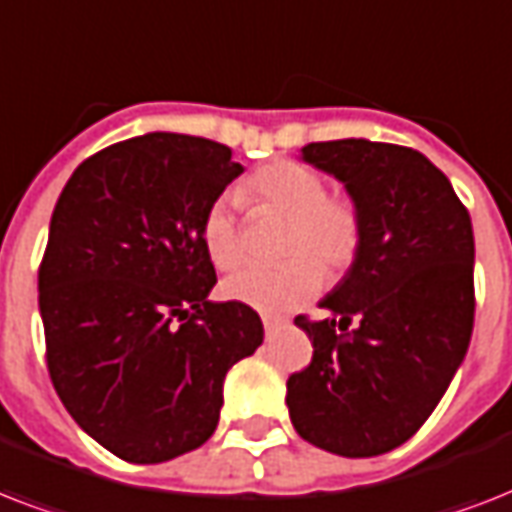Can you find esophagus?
Instances as JSON below:
<instances>
[{"label": "esophagus", "instance_id": "obj_1", "mask_svg": "<svg viewBox=\"0 0 512 512\" xmlns=\"http://www.w3.org/2000/svg\"><path fill=\"white\" fill-rule=\"evenodd\" d=\"M287 321L284 319H276V316H263V327H265V335H273V332H279Z\"/></svg>", "mask_w": 512, "mask_h": 512}]
</instances>
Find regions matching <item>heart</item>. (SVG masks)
Instances as JSON below:
<instances>
[{
  "instance_id": "heart-1",
  "label": "heart",
  "mask_w": 512,
  "mask_h": 512,
  "mask_svg": "<svg viewBox=\"0 0 512 512\" xmlns=\"http://www.w3.org/2000/svg\"><path fill=\"white\" fill-rule=\"evenodd\" d=\"M239 199L249 207L287 217L279 265H247L223 281V295L257 311L281 313L305 303L329 279L353 268L364 247V217L348 193H329L327 180L308 164L271 162L247 175ZM201 244L220 271L244 260V241L231 196L209 204L201 220Z\"/></svg>"
}]
</instances>
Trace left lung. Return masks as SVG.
<instances>
[{"mask_svg": "<svg viewBox=\"0 0 512 512\" xmlns=\"http://www.w3.org/2000/svg\"><path fill=\"white\" fill-rule=\"evenodd\" d=\"M303 159L345 183L364 247L321 300L332 316L295 319L313 358L287 380L289 417L319 449L377 457L425 425L468 353L473 225L449 177L414 148L327 140Z\"/></svg>", "mask_w": 512, "mask_h": 512, "instance_id": "1", "label": "left lung"}]
</instances>
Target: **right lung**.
<instances>
[{"mask_svg":"<svg viewBox=\"0 0 512 512\" xmlns=\"http://www.w3.org/2000/svg\"><path fill=\"white\" fill-rule=\"evenodd\" d=\"M244 172L215 140L151 132L68 177L39 265L47 372L76 425L156 465L215 433L225 374L263 342L249 305L209 303V204Z\"/></svg>","mask_w":512,"mask_h":512,"instance_id":"obj_1","label":"right lung"}]
</instances>
